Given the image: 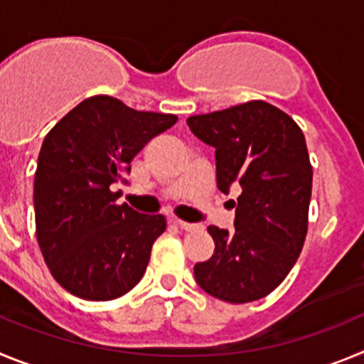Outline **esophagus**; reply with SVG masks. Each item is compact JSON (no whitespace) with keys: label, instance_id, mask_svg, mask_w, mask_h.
Here are the masks:
<instances>
[{"label":"esophagus","instance_id":"esophagus-1","mask_svg":"<svg viewBox=\"0 0 364 364\" xmlns=\"http://www.w3.org/2000/svg\"><path fill=\"white\" fill-rule=\"evenodd\" d=\"M176 224V226L178 228H182V230L184 231H195L197 230V224H191V222H186V220H180V218H175V220H173Z\"/></svg>","mask_w":364,"mask_h":364}]
</instances>
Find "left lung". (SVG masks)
Listing matches in <instances>:
<instances>
[{
    "label": "left lung",
    "mask_w": 364,
    "mask_h": 364,
    "mask_svg": "<svg viewBox=\"0 0 364 364\" xmlns=\"http://www.w3.org/2000/svg\"><path fill=\"white\" fill-rule=\"evenodd\" d=\"M188 125L215 147L218 189H240L231 200L235 231L208 228L215 253L195 264V279L205 294L233 304L266 297L294 268L308 233L314 171L304 134L262 100L195 114Z\"/></svg>",
    "instance_id": "1"
}]
</instances>
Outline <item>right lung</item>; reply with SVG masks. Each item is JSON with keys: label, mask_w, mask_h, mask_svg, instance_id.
Masks as SVG:
<instances>
[{"label": "right lung", "mask_w": 364, "mask_h": 364, "mask_svg": "<svg viewBox=\"0 0 364 364\" xmlns=\"http://www.w3.org/2000/svg\"><path fill=\"white\" fill-rule=\"evenodd\" d=\"M176 120L98 95L45 136L34 176L36 237L53 277L69 294L112 301L144 277L166 217L117 204L120 193L111 184L124 180L144 146Z\"/></svg>", "instance_id": "right-lung-1"}]
</instances>
